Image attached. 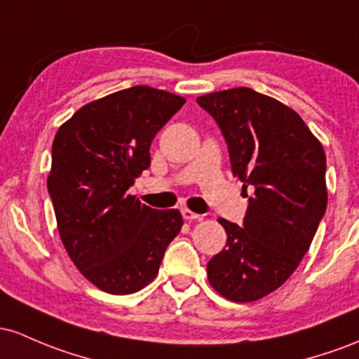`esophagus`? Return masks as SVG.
Returning a JSON list of instances; mask_svg holds the SVG:
<instances>
[{
	"mask_svg": "<svg viewBox=\"0 0 359 359\" xmlns=\"http://www.w3.org/2000/svg\"><path fill=\"white\" fill-rule=\"evenodd\" d=\"M181 215H183L184 220H200L201 219L200 213L191 212L190 208H183V210H181Z\"/></svg>",
	"mask_w": 359,
	"mask_h": 359,
	"instance_id": "34e87169",
	"label": "esophagus"
}]
</instances>
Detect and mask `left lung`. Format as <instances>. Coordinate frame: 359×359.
<instances>
[{"instance_id": "1", "label": "left lung", "mask_w": 359, "mask_h": 359, "mask_svg": "<svg viewBox=\"0 0 359 359\" xmlns=\"http://www.w3.org/2000/svg\"><path fill=\"white\" fill-rule=\"evenodd\" d=\"M196 103L222 130L243 190L255 188L243 227L219 219L227 244L208 261V281L227 300H259L293 275L316 236L327 208L325 152L295 110L251 88Z\"/></svg>"}]
</instances>
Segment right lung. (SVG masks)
Wrapping results in <instances>:
<instances>
[{"label": "right lung", "instance_id": "add662e5", "mask_svg": "<svg viewBox=\"0 0 359 359\" xmlns=\"http://www.w3.org/2000/svg\"><path fill=\"white\" fill-rule=\"evenodd\" d=\"M187 100L134 86L84 104L59 127L47 190L67 255L95 287L128 295L158 275L178 210L142 205L128 188L151 166V142Z\"/></svg>", "mask_w": 359, "mask_h": 359}]
</instances>
